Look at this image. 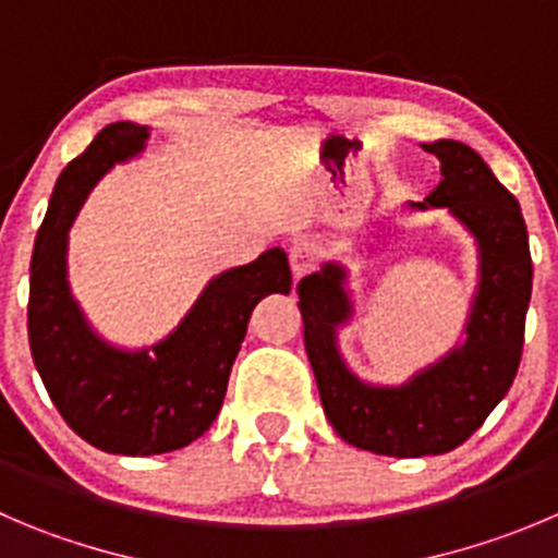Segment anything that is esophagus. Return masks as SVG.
<instances>
[{"label":"esophagus","mask_w":558,"mask_h":558,"mask_svg":"<svg viewBox=\"0 0 558 558\" xmlns=\"http://www.w3.org/2000/svg\"><path fill=\"white\" fill-rule=\"evenodd\" d=\"M317 263H320V248H317V243L295 241L290 246V270H293L295 279L312 274L317 268Z\"/></svg>","instance_id":"esophagus-1"}]
</instances>
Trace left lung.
Returning <instances> with one entry per match:
<instances>
[{"instance_id": "1", "label": "left lung", "mask_w": 558, "mask_h": 558, "mask_svg": "<svg viewBox=\"0 0 558 558\" xmlns=\"http://www.w3.org/2000/svg\"><path fill=\"white\" fill-rule=\"evenodd\" d=\"M422 147L441 161L444 180L424 203H408V210L447 208L480 252L463 342L402 386L364 384L337 344V328L353 317L348 270L326 263L299 282L306 355L328 422L342 441L389 458L452 452L482 427L518 373L532 301V254L518 199L463 142Z\"/></svg>"}]
</instances>
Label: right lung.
I'll list each match as a JSON object with an SVG mask.
<instances>
[{
    "mask_svg": "<svg viewBox=\"0 0 558 558\" xmlns=\"http://www.w3.org/2000/svg\"><path fill=\"white\" fill-rule=\"evenodd\" d=\"M147 140V125L111 123L62 169L35 238L26 310L32 359L68 427L100 452L129 458L183 449L214 424L254 306L293 288L288 254L268 248L214 276L153 348H117L95 333L68 284V232L93 185Z\"/></svg>",
    "mask_w": 558,
    "mask_h": 558,
    "instance_id": "add662e5",
    "label": "right lung"
}]
</instances>
